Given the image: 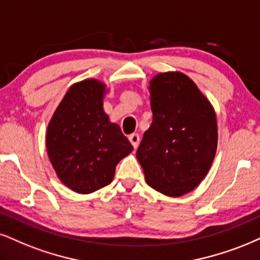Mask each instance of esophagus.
<instances>
[{"mask_svg": "<svg viewBox=\"0 0 260 260\" xmlns=\"http://www.w3.org/2000/svg\"><path fill=\"white\" fill-rule=\"evenodd\" d=\"M129 141L130 143L133 145L134 148H137L139 147V143H140V136L137 135V134H131V135L129 136Z\"/></svg>", "mask_w": 260, "mask_h": 260, "instance_id": "1", "label": "esophagus"}]
</instances>
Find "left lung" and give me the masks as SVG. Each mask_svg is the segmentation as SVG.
Returning <instances> with one entry per match:
<instances>
[{"label":"left lung","mask_w":260,"mask_h":260,"mask_svg":"<svg viewBox=\"0 0 260 260\" xmlns=\"http://www.w3.org/2000/svg\"><path fill=\"white\" fill-rule=\"evenodd\" d=\"M148 89L153 121L136 158L149 187L182 197L201 183L212 165L218 142L216 112L182 72L158 73Z\"/></svg>","instance_id":"8db88e82"}]
</instances>
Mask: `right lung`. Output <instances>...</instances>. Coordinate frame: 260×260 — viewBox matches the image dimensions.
I'll return each mask as SVG.
<instances>
[{
    "label": "right lung",
    "instance_id": "right-lung-1",
    "mask_svg": "<svg viewBox=\"0 0 260 260\" xmlns=\"http://www.w3.org/2000/svg\"><path fill=\"white\" fill-rule=\"evenodd\" d=\"M107 91L94 78L75 83L48 124V156L60 181L76 193L90 194L110 184L115 166L134 149L105 113Z\"/></svg>",
    "mask_w": 260,
    "mask_h": 260
}]
</instances>
